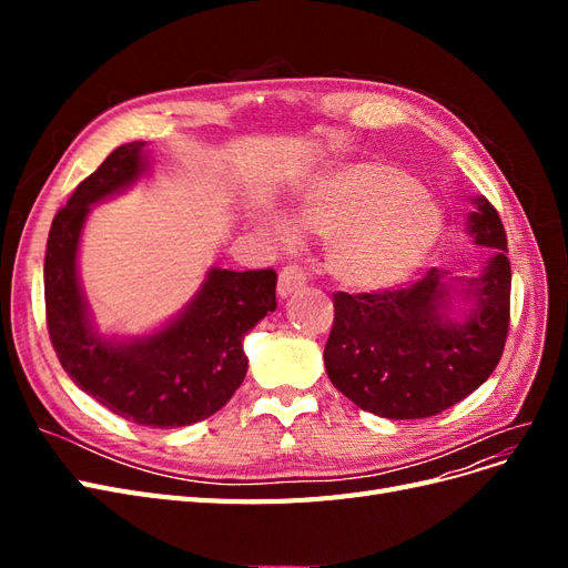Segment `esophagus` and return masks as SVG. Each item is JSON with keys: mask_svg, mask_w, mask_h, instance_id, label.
Listing matches in <instances>:
<instances>
[{"mask_svg": "<svg viewBox=\"0 0 568 568\" xmlns=\"http://www.w3.org/2000/svg\"><path fill=\"white\" fill-rule=\"evenodd\" d=\"M305 286V274L296 267V265H288L280 272V282H277V294L280 298H288L291 294H296Z\"/></svg>", "mask_w": 568, "mask_h": 568, "instance_id": "obj_1", "label": "esophagus"}]
</instances>
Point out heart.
<instances>
[{
	"label": "heart",
	"instance_id": "heart-1",
	"mask_svg": "<svg viewBox=\"0 0 568 568\" xmlns=\"http://www.w3.org/2000/svg\"><path fill=\"white\" fill-rule=\"evenodd\" d=\"M291 215L326 239V272L357 294L409 282L445 230L440 205L419 182L379 161L338 163L305 180L291 199ZM263 225L282 246L298 242L296 225L282 213L267 215Z\"/></svg>",
	"mask_w": 568,
	"mask_h": 568
}]
</instances>
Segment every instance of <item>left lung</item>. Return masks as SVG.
Instances as JSON below:
<instances>
[{
    "label": "left lung",
    "mask_w": 568,
    "mask_h": 568,
    "mask_svg": "<svg viewBox=\"0 0 568 568\" xmlns=\"http://www.w3.org/2000/svg\"><path fill=\"white\" fill-rule=\"evenodd\" d=\"M464 232L490 257L474 274L428 270L415 286L336 294L324 346L332 384L386 419H424L457 405L500 363L509 326L511 267L500 215L471 199Z\"/></svg>",
    "instance_id": "obj_1"
}]
</instances>
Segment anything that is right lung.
<instances>
[{
    "label": "right lung",
    "instance_id": "1",
    "mask_svg": "<svg viewBox=\"0 0 568 568\" xmlns=\"http://www.w3.org/2000/svg\"><path fill=\"white\" fill-rule=\"evenodd\" d=\"M151 168L146 142L118 146L51 222L44 255L47 326L73 384L128 422L175 428L209 419L242 386L244 338L277 307L274 270L209 267L178 315L136 336L99 332L80 280L82 230L94 205L125 194Z\"/></svg>",
    "mask_w": 568,
    "mask_h": 568
}]
</instances>
